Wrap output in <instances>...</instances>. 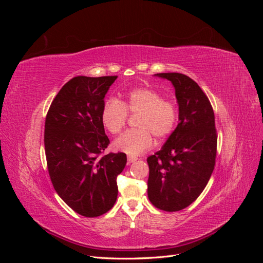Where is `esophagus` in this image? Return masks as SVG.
<instances>
[{"mask_svg": "<svg viewBox=\"0 0 263 263\" xmlns=\"http://www.w3.org/2000/svg\"><path fill=\"white\" fill-rule=\"evenodd\" d=\"M136 160H137V158H136V157H132V156H129L128 158H127V161H128V163L135 162Z\"/></svg>", "mask_w": 263, "mask_h": 263, "instance_id": "obj_1", "label": "esophagus"}]
</instances>
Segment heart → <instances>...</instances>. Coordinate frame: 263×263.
<instances>
[{"label":"heart","mask_w":263,"mask_h":263,"mask_svg":"<svg viewBox=\"0 0 263 263\" xmlns=\"http://www.w3.org/2000/svg\"><path fill=\"white\" fill-rule=\"evenodd\" d=\"M139 115L135 119V129L125 132L114 141V148L129 156H138L153 146L155 137L163 140L176 128L179 107L176 101L163 99L162 94L150 87H138L126 94L123 101L107 100L103 105L101 121L110 134L124 128L128 114Z\"/></svg>","instance_id":"obj_1"}]
</instances>
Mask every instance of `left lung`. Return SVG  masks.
<instances>
[{
	"label": "left lung",
	"mask_w": 263,
	"mask_h": 263,
	"mask_svg": "<svg viewBox=\"0 0 263 263\" xmlns=\"http://www.w3.org/2000/svg\"><path fill=\"white\" fill-rule=\"evenodd\" d=\"M176 89L177 128L162 149L147 158L148 197L155 208L178 212L201 195L213 173L217 132L211 102L198 84L182 73H158Z\"/></svg>",
	"instance_id": "8db88e82"
}]
</instances>
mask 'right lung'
<instances>
[{
	"label": "right lung",
	"instance_id": "right-lung-1",
	"mask_svg": "<svg viewBox=\"0 0 263 263\" xmlns=\"http://www.w3.org/2000/svg\"><path fill=\"white\" fill-rule=\"evenodd\" d=\"M117 76L76 77L62 86L45 122L47 168L55 192L84 217H98L113 208L124 153L104 150L109 144L101 121L104 97Z\"/></svg>",
	"mask_w": 263,
	"mask_h": 263
}]
</instances>
